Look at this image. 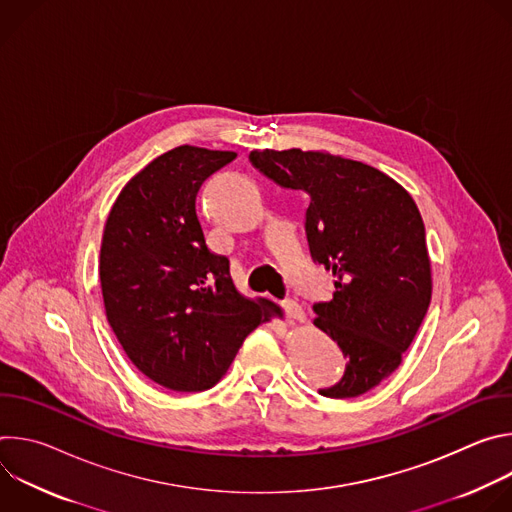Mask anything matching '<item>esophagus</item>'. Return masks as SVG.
<instances>
[{"instance_id": "obj_1", "label": "esophagus", "mask_w": 512, "mask_h": 512, "mask_svg": "<svg viewBox=\"0 0 512 512\" xmlns=\"http://www.w3.org/2000/svg\"><path fill=\"white\" fill-rule=\"evenodd\" d=\"M281 308H283V312L287 314V318H289L291 322H304V320H306L304 308H302L298 302H294V300H283V302H281Z\"/></svg>"}]
</instances>
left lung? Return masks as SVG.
<instances>
[{
    "label": "left lung",
    "mask_w": 512,
    "mask_h": 512,
    "mask_svg": "<svg viewBox=\"0 0 512 512\" xmlns=\"http://www.w3.org/2000/svg\"><path fill=\"white\" fill-rule=\"evenodd\" d=\"M249 160L275 184L310 196V253L336 277L332 300L314 304V326L340 346L346 369L320 395L371 391L399 369L431 302L417 204L387 174L342 156L291 148L255 150Z\"/></svg>",
    "instance_id": "8db88e82"
}]
</instances>
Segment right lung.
<instances>
[{"label": "right lung", "instance_id": "right-lung-1", "mask_svg": "<svg viewBox=\"0 0 512 512\" xmlns=\"http://www.w3.org/2000/svg\"><path fill=\"white\" fill-rule=\"evenodd\" d=\"M235 158L178 145L137 172L107 216L99 277L109 326L135 367L170 391L214 387L243 340L283 316L241 296L229 259L204 241L196 194Z\"/></svg>", "mask_w": 512, "mask_h": 512}]
</instances>
